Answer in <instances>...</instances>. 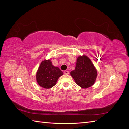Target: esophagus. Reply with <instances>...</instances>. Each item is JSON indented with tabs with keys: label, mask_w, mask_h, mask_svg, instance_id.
<instances>
[{
	"label": "esophagus",
	"mask_w": 129,
	"mask_h": 129,
	"mask_svg": "<svg viewBox=\"0 0 129 129\" xmlns=\"http://www.w3.org/2000/svg\"><path fill=\"white\" fill-rule=\"evenodd\" d=\"M64 73L65 74H67V75H68V74H69V72L68 71H64Z\"/></svg>",
	"instance_id": "esophagus-1"
}]
</instances>
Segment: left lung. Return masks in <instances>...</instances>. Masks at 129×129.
Returning a JSON list of instances; mask_svg holds the SVG:
<instances>
[{
  "label": "left lung",
  "instance_id": "8db88e82",
  "mask_svg": "<svg viewBox=\"0 0 129 129\" xmlns=\"http://www.w3.org/2000/svg\"><path fill=\"white\" fill-rule=\"evenodd\" d=\"M71 75L76 83L82 88H88L94 84L97 72L91 61L86 55L77 57L75 69Z\"/></svg>",
  "mask_w": 129,
  "mask_h": 129
}]
</instances>
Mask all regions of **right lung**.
Instances as JSON below:
<instances>
[{
    "instance_id": "1",
    "label": "right lung",
    "mask_w": 129,
    "mask_h": 129,
    "mask_svg": "<svg viewBox=\"0 0 129 129\" xmlns=\"http://www.w3.org/2000/svg\"><path fill=\"white\" fill-rule=\"evenodd\" d=\"M63 73L52 64L50 60H45L41 63L37 73L36 79L39 85L45 89L54 86Z\"/></svg>"
}]
</instances>
